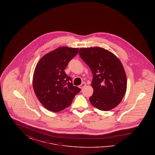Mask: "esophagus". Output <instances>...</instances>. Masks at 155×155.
<instances>
[{
    "label": "esophagus",
    "instance_id": "34e87169",
    "mask_svg": "<svg viewBox=\"0 0 155 155\" xmlns=\"http://www.w3.org/2000/svg\"><path fill=\"white\" fill-rule=\"evenodd\" d=\"M86 86V84L85 83V82H83V83H82L81 85H80V88H84V87H85Z\"/></svg>",
    "mask_w": 155,
    "mask_h": 155
}]
</instances>
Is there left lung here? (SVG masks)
Instances as JSON below:
<instances>
[{
	"mask_svg": "<svg viewBox=\"0 0 155 155\" xmlns=\"http://www.w3.org/2000/svg\"><path fill=\"white\" fill-rule=\"evenodd\" d=\"M81 59L93 74L91 104L99 110H110L121 102L127 90V77L122 63L113 53L100 47L79 50Z\"/></svg>",
	"mask_w": 155,
	"mask_h": 155,
	"instance_id": "8db88e82",
	"label": "left lung"
}]
</instances>
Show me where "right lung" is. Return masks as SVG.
Returning a JSON list of instances; mask_svg holds the SVG:
<instances>
[{
	"instance_id": "add662e5",
	"label": "right lung",
	"mask_w": 155,
	"mask_h": 155,
	"mask_svg": "<svg viewBox=\"0 0 155 155\" xmlns=\"http://www.w3.org/2000/svg\"><path fill=\"white\" fill-rule=\"evenodd\" d=\"M78 48L60 47L39 60L33 75L32 85L37 98L48 110L66 109L81 89L74 87L64 70L78 53Z\"/></svg>"
}]
</instances>
